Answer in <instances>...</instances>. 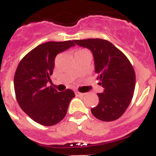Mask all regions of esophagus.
Listing matches in <instances>:
<instances>
[{
	"label": "esophagus",
	"mask_w": 156,
	"mask_h": 156,
	"mask_svg": "<svg viewBox=\"0 0 156 156\" xmlns=\"http://www.w3.org/2000/svg\"><path fill=\"white\" fill-rule=\"evenodd\" d=\"M75 94H76V96H83V95H84V93H82V92H77V91L75 92Z\"/></svg>",
	"instance_id": "34e87169"
}]
</instances>
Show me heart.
<instances>
[{"instance_id": "obj_1", "label": "heart", "mask_w": 156, "mask_h": 156, "mask_svg": "<svg viewBox=\"0 0 156 156\" xmlns=\"http://www.w3.org/2000/svg\"><path fill=\"white\" fill-rule=\"evenodd\" d=\"M88 52V51H87L86 49H79L78 51H76V53H80V52Z\"/></svg>"}]
</instances>
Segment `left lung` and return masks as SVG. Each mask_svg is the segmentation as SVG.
Instances as JSON below:
<instances>
[{
	"instance_id": "8db88e82",
	"label": "left lung",
	"mask_w": 156,
	"mask_h": 156,
	"mask_svg": "<svg viewBox=\"0 0 156 156\" xmlns=\"http://www.w3.org/2000/svg\"><path fill=\"white\" fill-rule=\"evenodd\" d=\"M77 45L92 52L96 79L104 92L98 93V105L91 109L102 121H113L123 115L133 97L136 74L127 56L112 44L103 39L75 40Z\"/></svg>"
}]
</instances>
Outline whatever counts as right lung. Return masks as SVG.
<instances>
[{
    "label": "right lung",
    "instance_id": "obj_1",
    "mask_svg": "<svg viewBox=\"0 0 156 156\" xmlns=\"http://www.w3.org/2000/svg\"><path fill=\"white\" fill-rule=\"evenodd\" d=\"M75 45L73 41H49L41 44L20 60L14 76V90L20 108L35 122L52 126L66 115L69 103L75 94L67 89L59 92L52 87L53 73L58 53Z\"/></svg>",
    "mask_w": 156,
    "mask_h": 156
}]
</instances>
